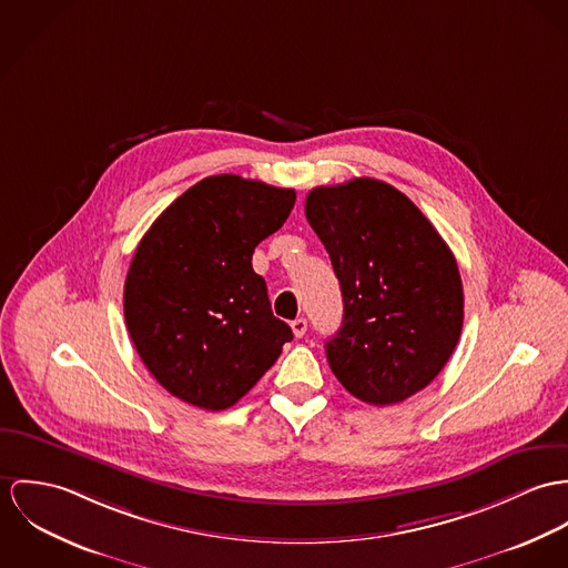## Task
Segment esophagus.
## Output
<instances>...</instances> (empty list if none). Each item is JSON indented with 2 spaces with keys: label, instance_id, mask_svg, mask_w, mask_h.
<instances>
[{
  "label": "esophagus",
  "instance_id": "1",
  "mask_svg": "<svg viewBox=\"0 0 568 568\" xmlns=\"http://www.w3.org/2000/svg\"><path fill=\"white\" fill-rule=\"evenodd\" d=\"M292 331H294L296 337H303V335L307 333V320H305V317H296V320L292 322Z\"/></svg>",
  "mask_w": 568,
  "mask_h": 568
}]
</instances>
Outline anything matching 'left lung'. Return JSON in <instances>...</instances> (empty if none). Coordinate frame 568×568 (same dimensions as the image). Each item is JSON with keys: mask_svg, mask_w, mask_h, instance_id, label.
<instances>
[{"mask_svg": "<svg viewBox=\"0 0 568 568\" xmlns=\"http://www.w3.org/2000/svg\"><path fill=\"white\" fill-rule=\"evenodd\" d=\"M305 215L344 298L342 326L324 346L333 375L381 407L425 389L464 322L457 261L440 233L405 193L375 179L315 187Z\"/></svg>", "mask_w": 568, "mask_h": 568, "instance_id": "1", "label": "left lung"}]
</instances>
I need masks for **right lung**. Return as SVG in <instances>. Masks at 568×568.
I'll list each match as a JSON object with an SVG mask.
<instances>
[{
  "label": "right lung",
  "mask_w": 568,
  "mask_h": 568,
  "mask_svg": "<svg viewBox=\"0 0 568 568\" xmlns=\"http://www.w3.org/2000/svg\"><path fill=\"white\" fill-rule=\"evenodd\" d=\"M294 202V190L209 176L139 242L124 285L128 333L176 398L209 412L235 405L294 337L253 270L254 248L285 224Z\"/></svg>",
  "instance_id": "obj_1"
}]
</instances>
